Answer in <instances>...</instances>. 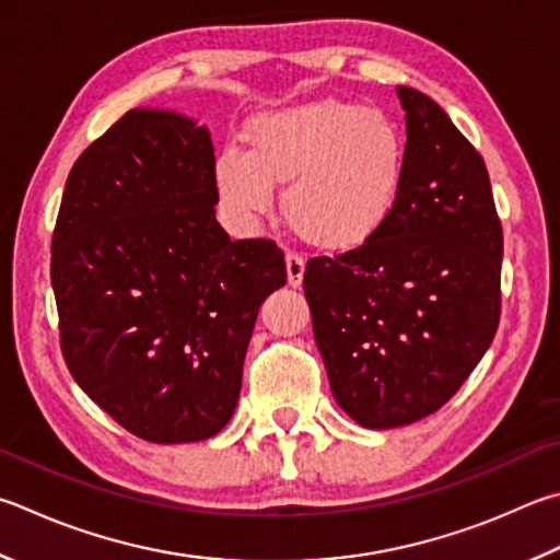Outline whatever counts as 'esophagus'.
I'll return each mask as SVG.
<instances>
[{"label": "esophagus", "mask_w": 560, "mask_h": 560, "mask_svg": "<svg viewBox=\"0 0 560 560\" xmlns=\"http://www.w3.org/2000/svg\"><path fill=\"white\" fill-rule=\"evenodd\" d=\"M303 273H306V261H303L301 254L287 252V279H289V287L299 289L301 283H303Z\"/></svg>", "instance_id": "esophagus-1"}]
</instances>
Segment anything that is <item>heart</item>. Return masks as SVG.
Segmentation results:
<instances>
[{
	"mask_svg": "<svg viewBox=\"0 0 560 560\" xmlns=\"http://www.w3.org/2000/svg\"><path fill=\"white\" fill-rule=\"evenodd\" d=\"M247 154L215 161L218 198L240 222L267 215L271 186L283 215L311 245L348 252L370 242L399 206L406 147L377 107L308 103L271 109L242 131Z\"/></svg>",
	"mask_w": 560,
	"mask_h": 560,
	"instance_id": "obj_1",
	"label": "heart"
}]
</instances>
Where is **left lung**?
<instances>
[{
    "mask_svg": "<svg viewBox=\"0 0 560 560\" xmlns=\"http://www.w3.org/2000/svg\"><path fill=\"white\" fill-rule=\"evenodd\" d=\"M406 112L404 186L389 222L338 257H313L303 291L340 409L396 429L451 399L500 325L502 225L485 161L429 95Z\"/></svg>",
    "mask_w": 560,
    "mask_h": 560,
    "instance_id": "left-lung-1",
    "label": "left lung"
}]
</instances>
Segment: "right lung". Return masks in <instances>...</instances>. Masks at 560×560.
<instances>
[{
  "label": "right lung",
  "mask_w": 560,
  "mask_h": 560,
  "mask_svg": "<svg viewBox=\"0 0 560 560\" xmlns=\"http://www.w3.org/2000/svg\"><path fill=\"white\" fill-rule=\"evenodd\" d=\"M210 131L171 109H129L73 164L50 283L70 374L121 429L206 441L235 413L264 299L287 283L271 240L215 220Z\"/></svg>",
  "instance_id": "right-lung-1"
}]
</instances>
